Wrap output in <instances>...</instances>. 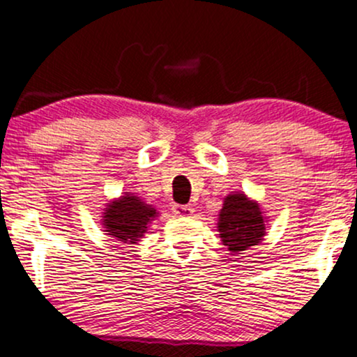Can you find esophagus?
Here are the masks:
<instances>
[{"mask_svg":"<svg viewBox=\"0 0 357 357\" xmlns=\"http://www.w3.org/2000/svg\"><path fill=\"white\" fill-rule=\"evenodd\" d=\"M172 211H174V215H178V217H190V215H193V206L190 205H172Z\"/></svg>","mask_w":357,"mask_h":357,"instance_id":"esophagus-1","label":"esophagus"}]
</instances>
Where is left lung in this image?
I'll return each instance as SVG.
<instances>
[{
    "mask_svg": "<svg viewBox=\"0 0 357 357\" xmlns=\"http://www.w3.org/2000/svg\"><path fill=\"white\" fill-rule=\"evenodd\" d=\"M217 225L223 245L236 254L259 244L266 234V218L259 203L244 193L227 195Z\"/></svg>",
    "mask_w": 357,
    "mask_h": 357,
    "instance_id": "8db88e82",
    "label": "left lung"
}]
</instances>
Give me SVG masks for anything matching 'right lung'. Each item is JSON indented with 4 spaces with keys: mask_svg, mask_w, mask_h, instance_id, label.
I'll use <instances>...</instances> for the list:
<instances>
[{
    "mask_svg": "<svg viewBox=\"0 0 357 357\" xmlns=\"http://www.w3.org/2000/svg\"><path fill=\"white\" fill-rule=\"evenodd\" d=\"M158 217V210L147 205L139 197L125 193L113 199L103 211V229L108 236L115 237L121 244H137L147 232V227Z\"/></svg>",
    "mask_w": 357,
    "mask_h": 357,
    "instance_id": "obj_1",
    "label": "right lung"
}]
</instances>
